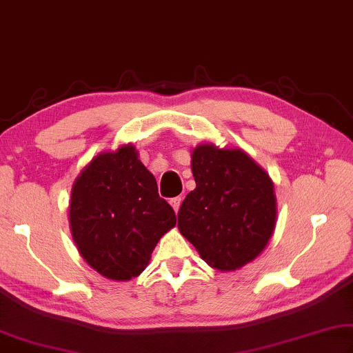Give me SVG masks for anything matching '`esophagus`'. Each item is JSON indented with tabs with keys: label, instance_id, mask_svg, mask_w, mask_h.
Here are the masks:
<instances>
[{
	"label": "esophagus",
	"instance_id": "obj_1",
	"mask_svg": "<svg viewBox=\"0 0 353 353\" xmlns=\"http://www.w3.org/2000/svg\"><path fill=\"white\" fill-rule=\"evenodd\" d=\"M181 201H183V199L181 196H175V199H170V206L173 208V211L175 212H178V209H180V206H181Z\"/></svg>",
	"mask_w": 353,
	"mask_h": 353
}]
</instances>
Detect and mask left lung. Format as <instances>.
Segmentation results:
<instances>
[{
	"label": "left lung",
	"instance_id": "8db88e82",
	"mask_svg": "<svg viewBox=\"0 0 353 353\" xmlns=\"http://www.w3.org/2000/svg\"><path fill=\"white\" fill-rule=\"evenodd\" d=\"M196 188L178 211V230L220 271H234L261 254L276 226V195L268 173L240 148L196 145Z\"/></svg>",
	"mask_w": 353,
	"mask_h": 353
}]
</instances>
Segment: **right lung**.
Here are the masks:
<instances>
[{
    "label": "right lung",
    "instance_id": "add662e5",
    "mask_svg": "<svg viewBox=\"0 0 353 353\" xmlns=\"http://www.w3.org/2000/svg\"><path fill=\"white\" fill-rule=\"evenodd\" d=\"M175 225V211L132 144L99 153L72 184V239L85 262L108 279L139 276Z\"/></svg>",
    "mask_w": 353,
    "mask_h": 353
}]
</instances>
